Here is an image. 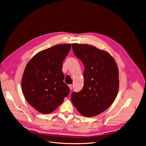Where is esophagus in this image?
<instances>
[{"instance_id":"esophagus-1","label":"esophagus","mask_w":146,"mask_h":146,"mask_svg":"<svg viewBox=\"0 0 146 146\" xmlns=\"http://www.w3.org/2000/svg\"><path fill=\"white\" fill-rule=\"evenodd\" d=\"M68 86H69V87H70V90H72V88H73V87H72V85H68Z\"/></svg>"}]
</instances>
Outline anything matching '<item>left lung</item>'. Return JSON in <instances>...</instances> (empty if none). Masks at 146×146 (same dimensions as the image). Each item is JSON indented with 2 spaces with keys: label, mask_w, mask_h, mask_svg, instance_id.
<instances>
[{
  "label": "left lung",
  "mask_w": 146,
  "mask_h": 146,
  "mask_svg": "<svg viewBox=\"0 0 146 146\" xmlns=\"http://www.w3.org/2000/svg\"><path fill=\"white\" fill-rule=\"evenodd\" d=\"M72 47L85 70L83 88L72 93L71 101L81 115L94 117L106 110L117 97L118 67L114 59L105 50L87 44H73Z\"/></svg>",
  "instance_id": "left-lung-1"
}]
</instances>
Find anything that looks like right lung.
I'll list each match as a JSON object with an SVG mask.
<instances>
[{"instance_id":"1","label":"right lung","mask_w":146,"mask_h":146,"mask_svg":"<svg viewBox=\"0 0 146 146\" xmlns=\"http://www.w3.org/2000/svg\"><path fill=\"white\" fill-rule=\"evenodd\" d=\"M71 44H59L43 50L27 64L22 90L28 103L42 114H49L61 105L70 89L64 82L62 62Z\"/></svg>"}]
</instances>
